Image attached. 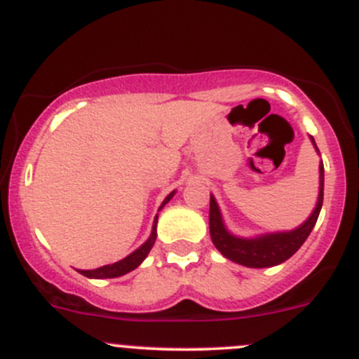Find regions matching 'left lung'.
Instances as JSON below:
<instances>
[{
	"label": "left lung",
	"instance_id": "1",
	"mask_svg": "<svg viewBox=\"0 0 359 359\" xmlns=\"http://www.w3.org/2000/svg\"><path fill=\"white\" fill-rule=\"evenodd\" d=\"M311 142L316 147V142L311 137ZM318 151V147H316ZM320 153V151H318ZM323 182L325 168L323 161L320 163V194H318L316 208L309 215V219L300 224L297 229L285 231V233H269L257 238H238L231 234L224 226L222 215H220L219 205L215 198L210 196V236H212L215 248L222 253L226 259L241 264L247 267H273L288 260L293 253L302 247L304 241L313 231L320 215L321 205H323Z\"/></svg>",
	"mask_w": 359,
	"mask_h": 359
}]
</instances>
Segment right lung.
I'll use <instances>...</instances> for the list:
<instances>
[{
    "label": "right lung",
    "mask_w": 359,
    "mask_h": 359,
    "mask_svg": "<svg viewBox=\"0 0 359 359\" xmlns=\"http://www.w3.org/2000/svg\"><path fill=\"white\" fill-rule=\"evenodd\" d=\"M173 194H175V191H172V193H170L168 196L165 198V201L161 203V206H159V210H161L163 206L166 205V203L172 200ZM156 224H158V215L154 217L153 231H151L149 240H147L146 243L142 245V247L137 248L135 252L130 253L128 257H125V259L119 260V262L107 264V266L99 267V269L79 271V273H81L83 276H86V278H95V280H102V278H118V276H123V274L130 273V271H133V269H135V267H139L140 264H142V260L147 257V253L151 252V248H153L154 241H156Z\"/></svg>",
    "instance_id": "add662e5"
}]
</instances>
